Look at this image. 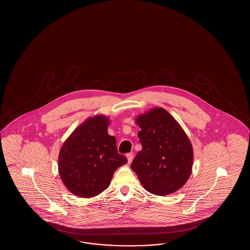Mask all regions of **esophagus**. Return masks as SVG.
Listing matches in <instances>:
<instances>
[{
	"mask_svg": "<svg viewBox=\"0 0 250 250\" xmlns=\"http://www.w3.org/2000/svg\"><path fill=\"white\" fill-rule=\"evenodd\" d=\"M126 158H127L128 164H130V163L133 161V154H132V153H128V154H126Z\"/></svg>",
	"mask_w": 250,
	"mask_h": 250,
	"instance_id": "34e87169",
	"label": "esophagus"
}]
</instances>
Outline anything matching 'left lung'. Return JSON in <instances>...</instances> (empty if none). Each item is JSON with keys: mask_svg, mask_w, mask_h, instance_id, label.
Wrapping results in <instances>:
<instances>
[{"mask_svg": "<svg viewBox=\"0 0 250 250\" xmlns=\"http://www.w3.org/2000/svg\"><path fill=\"white\" fill-rule=\"evenodd\" d=\"M141 128L142 149L131 164L142 186L152 194L164 196L181 189L189 180L193 149L189 137L174 117L161 107L136 117Z\"/></svg>", "mask_w": 250, "mask_h": 250, "instance_id": "obj_1", "label": "left lung"}]
</instances>
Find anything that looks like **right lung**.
I'll list each match as a JSON object with an SVG mask.
<instances>
[{
	"label": "right lung",
	"mask_w": 250,
	"mask_h": 250,
	"mask_svg": "<svg viewBox=\"0 0 250 250\" xmlns=\"http://www.w3.org/2000/svg\"><path fill=\"white\" fill-rule=\"evenodd\" d=\"M110 119L89 117L69 135L59 154V173L65 187L81 198L97 196L107 189L114 171L127 163L107 132Z\"/></svg>",
	"instance_id": "obj_1"
}]
</instances>
